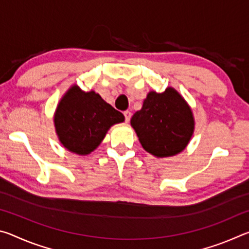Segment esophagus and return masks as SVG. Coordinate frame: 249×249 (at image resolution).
<instances>
[{"instance_id":"1","label":"esophagus","mask_w":249,"mask_h":249,"mask_svg":"<svg viewBox=\"0 0 249 249\" xmlns=\"http://www.w3.org/2000/svg\"><path fill=\"white\" fill-rule=\"evenodd\" d=\"M124 116H125V121L126 122H129L130 116H132V113H130L129 111H125L124 112Z\"/></svg>"}]
</instances>
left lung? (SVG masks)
I'll return each mask as SVG.
<instances>
[{"instance_id": "left-lung-1", "label": "left lung", "mask_w": 249, "mask_h": 249, "mask_svg": "<svg viewBox=\"0 0 249 249\" xmlns=\"http://www.w3.org/2000/svg\"><path fill=\"white\" fill-rule=\"evenodd\" d=\"M130 124L142 148L160 158L182 151L195 129L190 107L172 88L162 93L149 92Z\"/></svg>"}]
</instances>
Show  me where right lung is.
I'll return each mask as SVG.
<instances>
[{"label":"right lung","instance_id":"obj_1","mask_svg":"<svg viewBox=\"0 0 249 249\" xmlns=\"http://www.w3.org/2000/svg\"><path fill=\"white\" fill-rule=\"evenodd\" d=\"M124 115L96 94L71 88L59 102L54 126L61 144L78 155H88L103 141L112 125L122 123Z\"/></svg>","mask_w":249,"mask_h":249}]
</instances>
